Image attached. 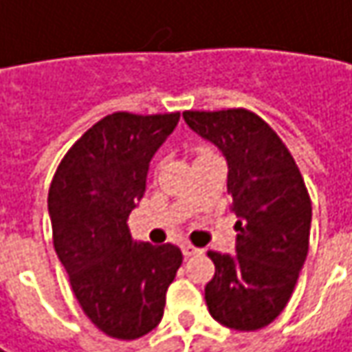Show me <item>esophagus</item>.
Returning <instances> with one entry per match:
<instances>
[{"mask_svg": "<svg viewBox=\"0 0 352 352\" xmlns=\"http://www.w3.org/2000/svg\"><path fill=\"white\" fill-rule=\"evenodd\" d=\"M181 249H183V255H185V257H191V255H197V253H199V249H197V247H193L191 243H185Z\"/></svg>", "mask_w": 352, "mask_h": 352, "instance_id": "esophagus-1", "label": "esophagus"}]
</instances>
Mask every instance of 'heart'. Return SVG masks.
Here are the masks:
<instances>
[{"label":"heart","mask_w":352,"mask_h":352,"mask_svg":"<svg viewBox=\"0 0 352 352\" xmlns=\"http://www.w3.org/2000/svg\"><path fill=\"white\" fill-rule=\"evenodd\" d=\"M203 151H205V149H203Z\"/></svg>","instance_id":"b5f03b06"}]
</instances>
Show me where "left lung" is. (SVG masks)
<instances>
[{
  "mask_svg": "<svg viewBox=\"0 0 352 352\" xmlns=\"http://www.w3.org/2000/svg\"><path fill=\"white\" fill-rule=\"evenodd\" d=\"M187 125L227 157V191L237 215V255H207L215 275L205 287L211 317L235 331L277 319L293 295L309 251L311 197L287 145L257 113L233 107L183 111Z\"/></svg>",
  "mask_w": 352,
  "mask_h": 352,
  "instance_id": "left-lung-1",
  "label": "left lung"
}]
</instances>
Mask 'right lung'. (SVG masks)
<instances>
[{"label": "right lung", "instance_id": "obj_1", "mask_svg": "<svg viewBox=\"0 0 352 352\" xmlns=\"http://www.w3.org/2000/svg\"><path fill=\"white\" fill-rule=\"evenodd\" d=\"M177 121L179 111L105 115L73 143L52 179L55 253L83 313L111 339L133 341L155 329L183 263L179 247L137 243L127 229L149 161Z\"/></svg>", "mask_w": 352, "mask_h": 352}]
</instances>
